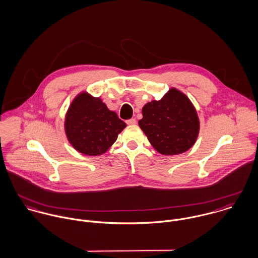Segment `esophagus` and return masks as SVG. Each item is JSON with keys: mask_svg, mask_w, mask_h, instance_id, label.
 Masks as SVG:
<instances>
[{"mask_svg": "<svg viewBox=\"0 0 258 258\" xmlns=\"http://www.w3.org/2000/svg\"><path fill=\"white\" fill-rule=\"evenodd\" d=\"M126 123H127V124H135V123H137V119H136V118L127 119V120H126Z\"/></svg>", "mask_w": 258, "mask_h": 258, "instance_id": "1", "label": "esophagus"}]
</instances>
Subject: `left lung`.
Wrapping results in <instances>:
<instances>
[{
  "mask_svg": "<svg viewBox=\"0 0 258 258\" xmlns=\"http://www.w3.org/2000/svg\"><path fill=\"white\" fill-rule=\"evenodd\" d=\"M140 127L155 150L164 155H179L196 143L200 120L195 106L181 92L170 89L159 101L143 107Z\"/></svg>",
  "mask_w": 258,
  "mask_h": 258,
  "instance_id": "1",
  "label": "left lung"
}]
</instances>
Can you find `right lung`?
Returning a JSON list of instances; mask_svg holds the SVG:
<instances>
[{"instance_id": "add662e5", "label": "right lung", "mask_w": 258, "mask_h": 258, "mask_svg": "<svg viewBox=\"0 0 258 258\" xmlns=\"http://www.w3.org/2000/svg\"><path fill=\"white\" fill-rule=\"evenodd\" d=\"M126 126L114 111L109 110L99 98L83 93L75 99L66 115V135L80 153L100 155L116 141Z\"/></svg>"}]
</instances>
